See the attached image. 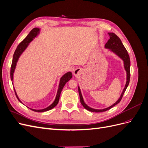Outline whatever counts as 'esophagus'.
<instances>
[{"label": "esophagus", "mask_w": 148, "mask_h": 148, "mask_svg": "<svg viewBox=\"0 0 148 148\" xmlns=\"http://www.w3.org/2000/svg\"><path fill=\"white\" fill-rule=\"evenodd\" d=\"M81 72H82V70L79 68H77V69H75V70L73 71V74H74V75H79L81 73Z\"/></svg>", "instance_id": "obj_1"}]
</instances>
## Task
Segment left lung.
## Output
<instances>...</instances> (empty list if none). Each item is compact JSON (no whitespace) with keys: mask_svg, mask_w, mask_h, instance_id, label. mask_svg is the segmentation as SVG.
Listing matches in <instances>:
<instances>
[{"mask_svg":"<svg viewBox=\"0 0 148 148\" xmlns=\"http://www.w3.org/2000/svg\"><path fill=\"white\" fill-rule=\"evenodd\" d=\"M110 39L108 40V41L105 44V48L106 49H109V51L112 52L114 53L115 55H117L119 58H120L123 62V66L124 69L126 71L127 73V81L126 83H125V87L123 89L122 92L121 93V95L120 97L119 98V99L116 101L114 104L112 105H111L110 106L107 107V108L105 109H93L91 108L89 106H88L86 103L84 102L83 96L82 95L81 90H80L79 86H78V92H79V98H80V102H81V104L82 106L84 107L86 110L92 112H104L106 110H108L110 109H111L112 107H113L115 105H117L118 103H119L122 99V98L123 96V94L125 91H126V89L128 87L129 83H130V57L127 51L126 50V49L124 47L123 45V44L121 41V40L120 38L114 33H108Z\"/></svg>","mask_w":148,"mask_h":148,"instance_id":"obj_1","label":"left lung"}]
</instances>
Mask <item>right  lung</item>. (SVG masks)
<instances>
[{"label": "right lung", "mask_w": 148, "mask_h": 148, "mask_svg": "<svg viewBox=\"0 0 148 148\" xmlns=\"http://www.w3.org/2000/svg\"><path fill=\"white\" fill-rule=\"evenodd\" d=\"M39 33H40V28H33L32 30L30 31V33L28 34L27 36H26L24 39L23 41H22L19 44V45L17 46L16 50L14 52V54H13V60H12V63L11 69H10V78H11V80L12 81V84H13V73H14V72H15V68H16L18 60L19 58L21 56V55L26 50V49L28 47L29 43L31 41H32L35 38H36L38 36L39 34ZM71 78H72V73H71V72H70V71H68V72H66V73H65L64 75L62 76V77L60 79L59 88H58V89H57V94H56V98H55L54 101H53V102L52 103V104L50 106H49L48 107H46V108L42 109H32V108H29V107H28V108L30 109L31 110H33V111L37 112H46V111H47V110H49L53 109V107H56L57 105L58 102H59L60 96V93H61L62 89H63V88L65 86V84H66V83L68 82ZM13 88H14L15 95L17 97V99H18V101L21 103L23 104V102H22L20 100L18 96L15 88L13 87Z\"/></svg>", "instance_id": "obj_1"}]
</instances>
